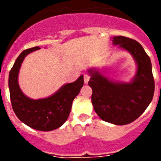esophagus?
Segmentation results:
<instances>
[{
    "label": "esophagus",
    "mask_w": 161,
    "mask_h": 161,
    "mask_svg": "<svg viewBox=\"0 0 161 161\" xmlns=\"http://www.w3.org/2000/svg\"><path fill=\"white\" fill-rule=\"evenodd\" d=\"M89 79H90V75H89V74L86 73V74H85V75H84V80H85V84L89 82Z\"/></svg>",
    "instance_id": "34e87169"
}]
</instances>
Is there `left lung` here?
Instances as JSON below:
<instances>
[{"instance_id":"8db88e82","label":"left lung","mask_w":161,"mask_h":161,"mask_svg":"<svg viewBox=\"0 0 161 161\" xmlns=\"http://www.w3.org/2000/svg\"><path fill=\"white\" fill-rule=\"evenodd\" d=\"M112 41L133 55L138 64L136 77L128 84L114 83L90 70L89 85L93 89L92 104L98 116L109 123L126 125L137 119L153 100L154 77L150 58L141 44L124 36H115Z\"/></svg>"}]
</instances>
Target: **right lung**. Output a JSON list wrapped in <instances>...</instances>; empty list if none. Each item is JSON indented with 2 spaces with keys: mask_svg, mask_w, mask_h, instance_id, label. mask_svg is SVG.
Listing matches in <instances>:
<instances>
[{
  "mask_svg": "<svg viewBox=\"0 0 161 161\" xmlns=\"http://www.w3.org/2000/svg\"><path fill=\"white\" fill-rule=\"evenodd\" d=\"M39 48H29L20 54L9 72L8 88L12 108L19 120L35 130L50 131L59 128L66 122L74 98L79 94L84 85V77L80 76L75 82L67 84L49 97L30 99L20 89L18 72L25 55Z\"/></svg>",
  "mask_w": 161,
  "mask_h": 161,
  "instance_id": "add662e5",
  "label": "right lung"
}]
</instances>
